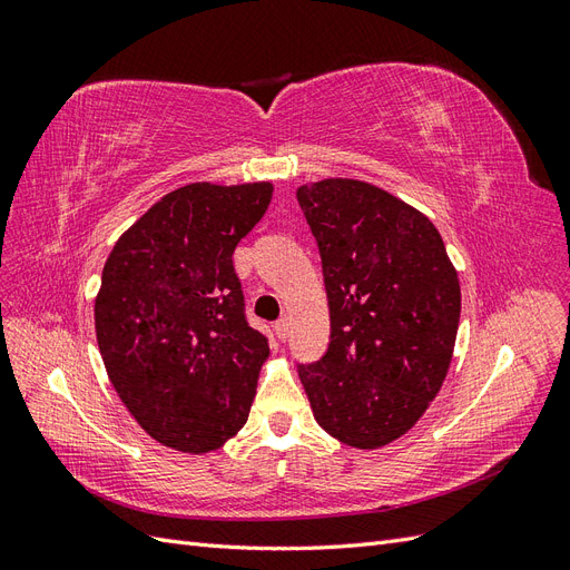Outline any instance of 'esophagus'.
<instances>
[{"label": "esophagus", "instance_id": "obj_1", "mask_svg": "<svg viewBox=\"0 0 570 570\" xmlns=\"http://www.w3.org/2000/svg\"><path fill=\"white\" fill-rule=\"evenodd\" d=\"M289 316H283L281 321H275V335H278V340H287V335H289Z\"/></svg>", "mask_w": 570, "mask_h": 570}]
</instances>
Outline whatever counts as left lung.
<instances>
[{
    "mask_svg": "<svg viewBox=\"0 0 570 570\" xmlns=\"http://www.w3.org/2000/svg\"><path fill=\"white\" fill-rule=\"evenodd\" d=\"M297 199L331 308V344L299 381L325 433L377 450L416 425L450 371L456 271L430 218L381 187L327 178Z\"/></svg>",
    "mask_w": 570,
    "mask_h": 570,
    "instance_id": "left-lung-1",
    "label": "left lung"
}]
</instances>
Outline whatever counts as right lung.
Instances as JSON below:
<instances>
[{"label":"right lung","mask_w":570,"mask_h":570,"mask_svg":"<svg viewBox=\"0 0 570 570\" xmlns=\"http://www.w3.org/2000/svg\"><path fill=\"white\" fill-rule=\"evenodd\" d=\"M271 183H193L161 197L114 245L95 302L101 358L147 435L204 454L247 423L268 340L249 325L233 252Z\"/></svg>","instance_id":"add662e5"}]
</instances>
